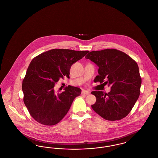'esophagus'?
Here are the masks:
<instances>
[{
	"label": "esophagus",
	"mask_w": 158,
	"mask_h": 158,
	"mask_svg": "<svg viewBox=\"0 0 158 158\" xmlns=\"http://www.w3.org/2000/svg\"><path fill=\"white\" fill-rule=\"evenodd\" d=\"M90 94V92L88 90H83L82 91V94H85V95H89Z\"/></svg>",
	"instance_id": "34e87169"
}]
</instances>
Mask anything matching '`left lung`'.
Segmentation results:
<instances>
[{
    "instance_id": "1",
    "label": "left lung",
    "mask_w": 158,
    "mask_h": 158,
    "mask_svg": "<svg viewBox=\"0 0 158 158\" xmlns=\"http://www.w3.org/2000/svg\"><path fill=\"white\" fill-rule=\"evenodd\" d=\"M85 58L99 68L94 82L111 86L108 94L98 90L91 92L97 98L91 105L94 111L106 120H120L126 117L140 95L142 79L137 63L116 49L93 51Z\"/></svg>"
}]
</instances>
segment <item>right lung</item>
<instances>
[{"label":"right lung","instance_id":"add662e5","mask_svg":"<svg viewBox=\"0 0 158 158\" xmlns=\"http://www.w3.org/2000/svg\"><path fill=\"white\" fill-rule=\"evenodd\" d=\"M89 51L52 49L33 59L23 79V102L32 117L39 123L53 126L68 113L81 89L69 86L61 93L54 91L55 84L64 76L69 77L73 64Z\"/></svg>","mask_w":158,"mask_h":158}]
</instances>
